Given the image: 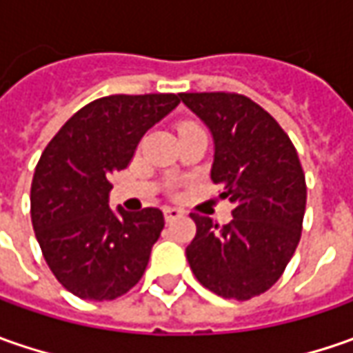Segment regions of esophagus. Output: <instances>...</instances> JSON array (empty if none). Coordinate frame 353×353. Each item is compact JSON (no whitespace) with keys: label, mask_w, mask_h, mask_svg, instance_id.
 <instances>
[{"label":"esophagus","mask_w":353,"mask_h":353,"mask_svg":"<svg viewBox=\"0 0 353 353\" xmlns=\"http://www.w3.org/2000/svg\"><path fill=\"white\" fill-rule=\"evenodd\" d=\"M165 220H167V222H174V220H176V218H181V216H183L184 212L183 210H179V208H165Z\"/></svg>","instance_id":"esophagus-1"}]
</instances>
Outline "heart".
Here are the masks:
<instances>
[{"label":"heart","instance_id":"1","mask_svg":"<svg viewBox=\"0 0 353 353\" xmlns=\"http://www.w3.org/2000/svg\"><path fill=\"white\" fill-rule=\"evenodd\" d=\"M183 128H200V125H196V123H190V121H188V123H184ZM181 128V129H183Z\"/></svg>","mask_w":353,"mask_h":353}]
</instances>
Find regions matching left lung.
<instances>
[{"label":"left lung","mask_w":353,"mask_h":353,"mask_svg":"<svg viewBox=\"0 0 353 353\" xmlns=\"http://www.w3.org/2000/svg\"><path fill=\"white\" fill-rule=\"evenodd\" d=\"M183 100L212 131L210 179L234 204L230 224L196 212L186 248L194 277L224 299L250 301L269 291L291 261L303 234L306 181L289 135L243 94L192 92Z\"/></svg>","instance_id":"8db88e82"}]
</instances>
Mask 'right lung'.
<instances>
[{"label":"right lung","mask_w":353,"mask_h":353,"mask_svg":"<svg viewBox=\"0 0 353 353\" xmlns=\"http://www.w3.org/2000/svg\"><path fill=\"white\" fill-rule=\"evenodd\" d=\"M179 103L176 94L98 98L45 147L31 183V222L48 269L76 296L114 301L143 277L165 216L159 208L112 210L110 179Z\"/></svg>","instance_id":"right-lung-1"}]
</instances>
